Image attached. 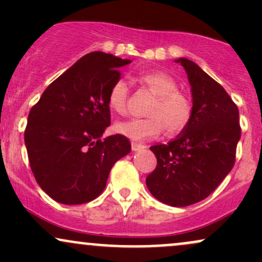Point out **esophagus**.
<instances>
[{
	"instance_id": "obj_1",
	"label": "esophagus",
	"mask_w": 262,
	"mask_h": 262,
	"mask_svg": "<svg viewBox=\"0 0 262 262\" xmlns=\"http://www.w3.org/2000/svg\"><path fill=\"white\" fill-rule=\"evenodd\" d=\"M146 146L143 145V144H139V143H135V141H132V150L133 151H139V150H143L145 149Z\"/></svg>"
}]
</instances>
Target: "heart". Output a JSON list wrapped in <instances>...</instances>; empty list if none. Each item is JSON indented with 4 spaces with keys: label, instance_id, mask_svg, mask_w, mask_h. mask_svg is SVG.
Segmentation results:
<instances>
[{
    "label": "heart",
    "instance_id": "obj_1",
    "mask_svg": "<svg viewBox=\"0 0 262 262\" xmlns=\"http://www.w3.org/2000/svg\"><path fill=\"white\" fill-rule=\"evenodd\" d=\"M139 80L156 95V100L149 108V117L118 122L116 124L117 133L132 140L141 141L159 137L165 128L167 133L173 135L187 127L193 112L192 102L185 93L177 91L176 81L169 74L150 71L140 75ZM128 95L127 82L123 79L117 80L108 91V107L113 112L124 114Z\"/></svg>",
    "mask_w": 262,
    "mask_h": 262
}]
</instances>
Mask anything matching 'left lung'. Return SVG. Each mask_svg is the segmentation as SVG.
Returning a JSON list of instances; mask_svg holds the SVG:
<instances>
[{"instance_id":"left-lung-1","label":"left lung","mask_w":262,"mask_h":262,"mask_svg":"<svg viewBox=\"0 0 262 262\" xmlns=\"http://www.w3.org/2000/svg\"><path fill=\"white\" fill-rule=\"evenodd\" d=\"M175 61L187 74L193 112L175 139L150 146L158 165L146 186L160 202L186 207L208 197L230 172L242 129L236 104L223 87L196 62Z\"/></svg>"}]
</instances>
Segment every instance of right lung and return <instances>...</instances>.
I'll return each instance as SVG.
<instances>
[{
	"label": "right lung",
	"mask_w": 262,
	"mask_h": 262,
	"mask_svg": "<svg viewBox=\"0 0 262 262\" xmlns=\"http://www.w3.org/2000/svg\"><path fill=\"white\" fill-rule=\"evenodd\" d=\"M130 60L92 52L53 81L32 107L25 132L29 164L56 202L82 204L106 187L112 166L130 152L124 135L102 139L111 124L107 95Z\"/></svg>",
	"instance_id": "add662e5"
}]
</instances>
